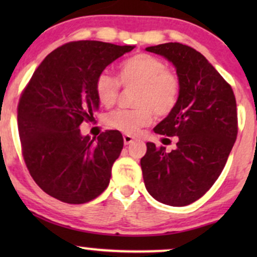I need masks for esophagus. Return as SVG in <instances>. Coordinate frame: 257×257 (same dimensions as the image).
<instances>
[{
  "mask_svg": "<svg viewBox=\"0 0 257 257\" xmlns=\"http://www.w3.org/2000/svg\"><path fill=\"white\" fill-rule=\"evenodd\" d=\"M123 141H124V145H131L133 141H134V138L131 137V135H124L123 137Z\"/></svg>",
  "mask_w": 257,
  "mask_h": 257,
  "instance_id": "obj_1",
  "label": "esophagus"
}]
</instances>
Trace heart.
<instances>
[{
  "mask_svg": "<svg viewBox=\"0 0 257 257\" xmlns=\"http://www.w3.org/2000/svg\"><path fill=\"white\" fill-rule=\"evenodd\" d=\"M119 81L124 87H138L133 110H116L106 117L112 129L134 135L151 124L155 114L166 117L175 108L180 96V81L169 71L161 59L150 54H137L126 59L118 67V81L108 72H101L95 79L94 90L99 102L110 107L119 93Z\"/></svg>",
  "mask_w": 257,
  "mask_h": 257,
  "instance_id": "1",
  "label": "heart"
}]
</instances>
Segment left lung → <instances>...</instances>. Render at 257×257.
Masks as SVG:
<instances>
[{"label": "left lung", "instance_id": "8db88e82", "mask_svg": "<svg viewBox=\"0 0 257 257\" xmlns=\"http://www.w3.org/2000/svg\"><path fill=\"white\" fill-rule=\"evenodd\" d=\"M174 65L180 81L175 108L155 133L178 137L167 152L147 143L141 158L146 190L158 202L185 206L199 199L225 167L237 138V104L233 90L203 54L181 43L147 47Z\"/></svg>", "mask_w": 257, "mask_h": 257}]
</instances>
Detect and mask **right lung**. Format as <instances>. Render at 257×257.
I'll return each instance as SVG.
<instances>
[{
  "label": "right lung",
  "instance_id": "add662e5",
  "mask_svg": "<svg viewBox=\"0 0 257 257\" xmlns=\"http://www.w3.org/2000/svg\"><path fill=\"white\" fill-rule=\"evenodd\" d=\"M134 48L100 41L66 43L44 58L23 91L18 105L23 156L32 179L49 196L83 204L108 186L122 134L106 131L90 139L79 125L99 110L96 77Z\"/></svg>",
  "mask_w": 257,
  "mask_h": 257
}]
</instances>
